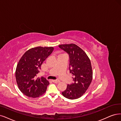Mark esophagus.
I'll list each match as a JSON object with an SVG mask.
<instances>
[{"instance_id": "1", "label": "esophagus", "mask_w": 121, "mask_h": 121, "mask_svg": "<svg viewBox=\"0 0 121 121\" xmlns=\"http://www.w3.org/2000/svg\"><path fill=\"white\" fill-rule=\"evenodd\" d=\"M52 82L53 83H57L58 82H59L60 81L59 80H52Z\"/></svg>"}]
</instances>
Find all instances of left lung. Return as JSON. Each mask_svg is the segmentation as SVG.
<instances>
[{"label":"left lung","mask_w":121,"mask_h":121,"mask_svg":"<svg viewBox=\"0 0 121 121\" xmlns=\"http://www.w3.org/2000/svg\"><path fill=\"white\" fill-rule=\"evenodd\" d=\"M59 47L67 53L70 57V73L74 83L68 85L62 95L69 99H76L86 92L92 82L93 71L91 61L84 50L75 44H61Z\"/></svg>","instance_id":"left-lung-1"}]
</instances>
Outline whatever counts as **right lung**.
Listing matches in <instances>:
<instances>
[{"mask_svg": "<svg viewBox=\"0 0 121 121\" xmlns=\"http://www.w3.org/2000/svg\"><path fill=\"white\" fill-rule=\"evenodd\" d=\"M54 50L53 47H36L25 52L17 64L15 78L20 91L29 97L42 96L47 90L48 81L43 77L36 78L43 61Z\"/></svg>", "mask_w": 121, "mask_h": 121, "instance_id": "right-lung-1", "label": "right lung"}]
</instances>
